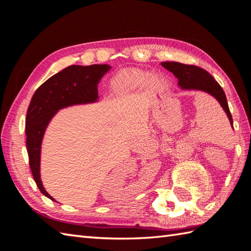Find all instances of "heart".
Returning <instances> with one entry per match:
<instances>
[{
	"label": "heart",
	"instance_id": "heart-1",
	"mask_svg": "<svg viewBox=\"0 0 251 251\" xmlns=\"http://www.w3.org/2000/svg\"><path fill=\"white\" fill-rule=\"evenodd\" d=\"M149 74L140 71L121 72L111 79V89L115 94H124L128 90L143 86L148 81ZM152 83L157 82V78H152Z\"/></svg>",
	"mask_w": 251,
	"mask_h": 251
}]
</instances>
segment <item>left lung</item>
<instances>
[{
    "label": "left lung",
    "instance_id": "8db88e82",
    "mask_svg": "<svg viewBox=\"0 0 251 251\" xmlns=\"http://www.w3.org/2000/svg\"><path fill=\"white\" fill-rule=\"evenodd\" d=\"M162 66L173 72L174 75L179 79V86L183 89H200L202 92L210 94L219 101L223 110L230 120L233 127V119L230 109L227 105V100L222 87L216 79L212 77L204 69L193 65H183L180 62H162Z\"/></svg>",
    "mask_w": 251,
    "mask_h": 251
}]
</instances>
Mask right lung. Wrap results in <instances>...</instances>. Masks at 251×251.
<instances>
[{
    "label": "right lung",
    "instance_id": "add662e5",
    "mask_svg": "<svg viewBox=\"0 0 251 251\" xmlns=\"http://www.w3.org/2000/svg\"><path fill=\"white\" fill-rule=\"evenodd\" d=\"M109 70L108 65L70 66L42 84L31 99L25 117L29 164L37 188L52 201L40 178L41 143L46 126L59 109L97 100L98 83Z\"/></svg>",
    "mask_w": 251,
    "mask_h": 251
}]
</instances>
